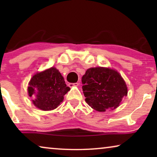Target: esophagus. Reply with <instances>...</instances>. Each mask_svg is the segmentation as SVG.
Returning a JSON list of instances; mask_svg holds the SVG:
<instances>
[{
    "instance_id": "1",
    "label": "esophagus",
    "mask_w": 157,
    "mask_h": 157,
    "mask_svg": "<svg viewBox=\"0 0 157 157\" xmlns=\"http://www.w3.org/2000/svg\"><path fill=\"white\" fill-rule=\"evenodd\" d=\"M78 85H79V83H78V82H76V83H68V86H69V87H72V86H78Z\"/></svg>"
}]
</instances>
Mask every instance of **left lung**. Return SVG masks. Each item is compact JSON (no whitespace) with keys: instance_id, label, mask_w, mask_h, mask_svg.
<instances>
[{"instance_id":"obj_1","label":"left lung","mask_w":157,"mask_h":157,"mask_svg":"<svg viewBox=\"0 0 157 157\" xmlns=\"http://www.w3.org/2000/svg\"><path fill=\"white\" fill-rule=\"evenodd\" d=\"M85 101L95 110L104 112L119 106L127 95V87L121 75L111 68H89L81 78Z\"/></svg>"}]
</instances>
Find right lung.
<instances>
[{
  "label": "right lung",
  "instance_id": "1",
  "mask_svg": "<svg viewBox=\"0 0 157 157\" xmlns=\"http://www.w3.org/2000/svg\"><path fill=\"white\" fill-rule=\"evenodd\" d=\"M69 90L61 73L53 67L34 75L28 87L29 96H35L33 104L43 111L57 108Z\"/></svg>",
  "mask_w": 157,
  "mask_h": 157
}]
</instances>
